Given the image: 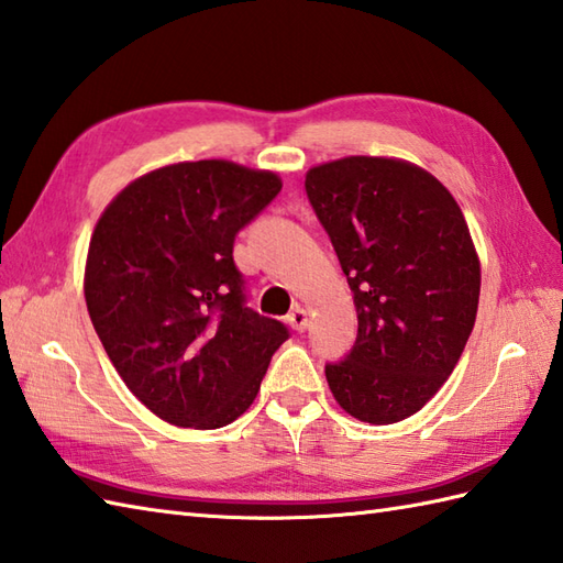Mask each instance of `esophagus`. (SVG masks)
Listing matches in <instances>:
<instances>
[{
    "label": "esophagus",
    "mask_w": 563,
    "mask_h": 563,
    "mask_svg": "<svg viewBox=\"0 0 563 563\" xmlns=\"http://www.w3.org/2000/svg\"><path fill=\"white\" fill-rule=\"evenodd\" d=\"M286 320H289V324L296 332H303L308 328V310L301 308V306H296L291 313L286 316Z\"/></svg>",
    "instance_id": "1"
}]
</instances>
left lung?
Masks as SVG:
<instances>
[{
  "mask_svg": "<svg viewBox=\"0 0 563 563\" xmlns=\"http://www.w3.org/2000/svg\"><path fill=\"white\" fill-rule=\"evenodd\" d=\"M306 195L358 316L354 346L324 364L330 390L358 421H402L451 376L477 318L479 257L465 217L431 173L395 158L310 168Z\"/></svg>",
  "mask_w": 563,
  "mask_h": 563,
  "instance_id": "obj_1",
  "label": "left lung"
}]
</instances>
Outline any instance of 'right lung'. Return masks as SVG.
I'll use <instances>...</instances> for the list:
<instances>
[{
	"instance_id": "right-lung-1",
	"label": "right lung",
	"mask_w": 563,
	"mask_h": 563,
	"mask_svg": "<svg viewBox=\"0 0 563 563\" xmlns=\"http://www.w3.org/2000/svg\"><path fill=\"white\" fill-rule=\"evenodd\" d=\"M282 190L269 170L190 161L146 173L98 219L84 294L106 354L142 405L219 429L253 405L286 324L247 308L233 241Z\"/></svg>"
}]
</instances>
